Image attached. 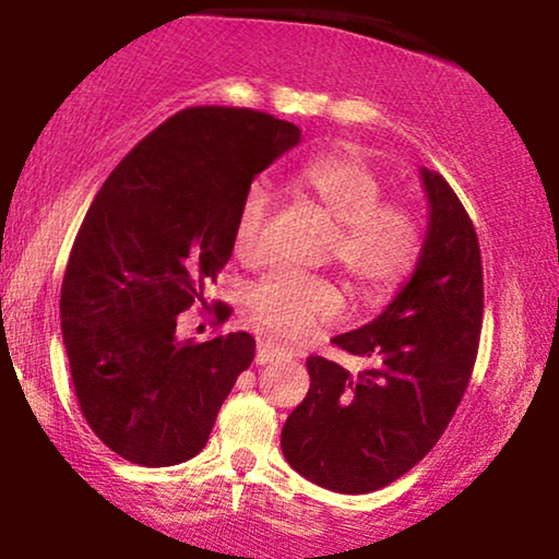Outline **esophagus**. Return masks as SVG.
Wrapping results in <instances>:
<instances>
[{
    "instance_id": "1",
    "label": "esophagus",
    "mask_w": 559,
    "mask_h": 559,
    "mask_svg": "<svg viewBox=\"0 0 559 559\" xmlns=\"http://www.w3.org/2000/svg\"><path fill=\"white\" fill-rule=\"evenodd\" d=\"M289 356V350L280 348L277 343L272 341H259L257 346V364H272V361H280V358Z\"/></svg>"
}]
</instances>
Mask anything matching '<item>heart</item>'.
<instances>
[{"mask_svg":"<svg viewBox=\"0 0 559 559\" xmlns=\"http://www.w3.org/2000/svg\"><path fill=\"white\" fill-rule=\"evenodd\" d=\"M297 182L335 224L331 257L358 295H386L409 277L425 247L423 221L409 205L384 201V182L366 159H312ZM266 211L270 193L262 182H254L234 224V249L241 259L262 257ZM247 302L259 323L285 338L331 323L343 312V297L333 282L287 266L262 274L249 287Z\"/></svg>","mask_w":559,"mask_h":559,"instance_id":"b5f03b06","label":"heart"}]
</instances>
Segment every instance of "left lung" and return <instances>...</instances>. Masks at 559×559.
<instances>
[{
	"label": "left lung",
	"instance_id": "left-lung-1",
	"mask_svg": "<svg viewBox=\"0 0 559 559\" xmlns=\"http://www.w3.org/2000/svg\"><path fill=\"white\" fill-rule=\"evenodd\" d=\"M430 203L419 262L389 308L333 343L369 369L356 377L308 358L310 389L282 427V453L335 493H371L404 476L453 419L480 341L484 266L473 221L440 173L423 167Z\"/></svg>",
	"mask_w": 559,
	"mask_h": 559
}]
</instances>
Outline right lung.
<instances>
[{"mask_svg":"<svg viewBox=\"0 0 559 559\" xmlns=\"http://www.w3.org/2000/svg\"><path fill=\"white\" fill-rule=\"evenodd\" d=\"M297 142L300 129L272 114L193 106L144 136L91 203L60 328L83 417L124 461L165 468L201 453L254 361L249 333L195 343L175 328L231 259L251 180Z\"/></svg>","mask_w":559,"mask_h":559,"instance_id":"right-lung-1","label":"right lung"}]
</instances>
